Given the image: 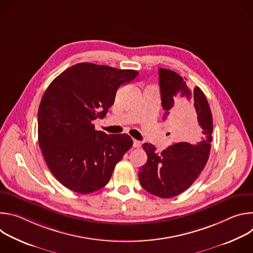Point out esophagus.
I'll return each mask as SVG.
<instances>
[{
    "label": "esophagus",
    "mask_w": 253,
    "mask_h": 253,
    "mask_svg": "<svg viewBox=\"0 0 253 253\" xmlns=\"http://www.w3.org/2000/svg\"><path fill=\"white\" fill-rule=\"evenodd\" d=\"M140 146H141L140 141H138V140H133V147H134V148H139Z\"/></svg>",
    "instance_id": "obj_1"
}]
</instances>
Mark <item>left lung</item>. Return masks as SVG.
Masks as SVG:
<instances>
[{"label":"left lung","instance_id":"1","mask_svg":"<svg viewBox=\"0 0 253 253\" xmlns=\"http://www.w3.org/2000/svg\"><path fill=\"white\" fill-rule=\"evenodd\" d=\"M163 120L171 118L180 137L197 144L179 142L161 153L150 143L142 147L147 162L139 171V181L147 192L171 198L188 189L207 163L213 131L212 114L199 87L191 89L176 72L159 68Z\"/></svg>","mask_w":253,"mask_h":253}]
</instances>
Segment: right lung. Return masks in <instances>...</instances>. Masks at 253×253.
Instances as JSON below:
<instances>
[{"label":"right lung","mask_w":253,"mask_h":253,"mask_svg":"<svg viewBox=\"0 0 253 253\" xmlns=\"http://www.w3.org/2000/svg\"><path fill=\"white\" fill-rule=\"evenodd\" d=\"M135 70L79 63L56 77L38 111V140L58 181L81 194L97 191L132 147L126 134L107 135L92 124L113 105L118 88L138 76Z\"/></svg>","instance_id":"add662e5"}]
</instances>
